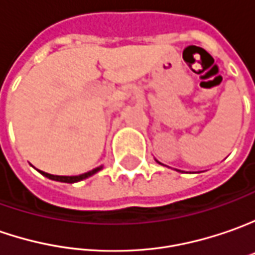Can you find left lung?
Instances as JSON below:
<instances>
[{"label": "left lung", "instance_id": "obj_1", "mask_svg": "<svg viewBox=\"0 0 255 255\" xmlns=\"http://www.w3.org/2000/svg\"><path fill=\"white\" fill-rule=\"evenodd\" d=\"M156 162H158V163H161V162H159V161H156ZM161 165H162V163H161ZM176 171H178V169H176ZM178 172H180V171H178Z\"/></svg>", "mask_w": 255, "mask_h": 255}]
</instances>
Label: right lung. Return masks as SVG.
Listing matches in <instances>:
<instances>
[{
    "instance_id": "1",
    "label": "right lung",
    "mask_w": 255,
    "mask_h": 255,
    "mask_svg": "<svg viewBox=\"0 0 255 255\" xmlns=\"http://www.w3.org/2000/svg\"><path fill=\"white\" fill-rule=\"evenodd\" d=\"M103 169V165L101 166H97V168H94L92 171L86 172V173H82V175H76V176H59V175H50V173H46V172H42L39 171L43 176H46L49 179L52 180H56V182H63V183H76V182H80V180L87 179V178H90L93 176L94 173H97L99 171Z\"/></svg>"
}]
</instances>
